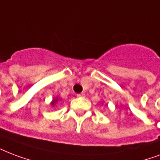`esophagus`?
<instances>
[{
  "mask_svg": "<svg viewBox=\"0 0 160 160\" xmlns=\"http://www.w3.org/2000/svg\"><path fill=\"white\" fill-rule=\"evenodd\" d=\"M77 96H78V97H85V94H84V93L78 94Z\"/></svg>",
  "mask_w": 160,
  "mask_h": 160,
  "instance_id": "obj_1",
  "label": "esophagus"
}]
</instances>
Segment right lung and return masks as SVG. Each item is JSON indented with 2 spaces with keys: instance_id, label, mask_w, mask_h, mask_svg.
Here are the masks:
<instances>
[{
  "instance_id": "1",
  "label": "right lung",
  "mask_w": 160,
  "mask_h": 160,
  "mask_svg": "<svg viewBox=\"0 0 160 160\" xmlns=\"http://www.w3.org/2000/svg\"><path fill=\"white\" fill-rule=\"evenodd\" d=\"M56 102H58V100L57 99H54V101H53V102H52V103H51V104L52 105H54L56 103Z\"/></svg>"
}]
</instances>
